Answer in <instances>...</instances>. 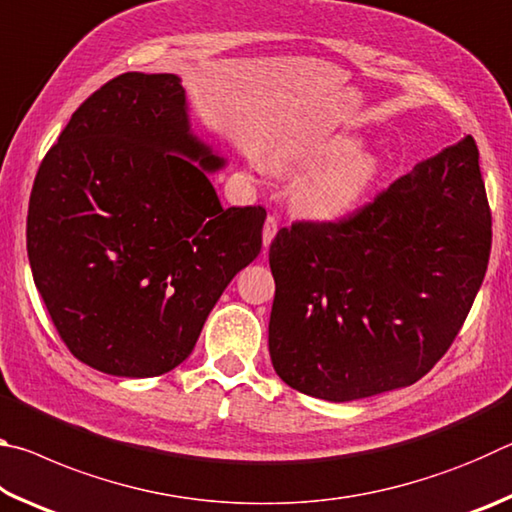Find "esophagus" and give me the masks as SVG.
<instances>
[{
	"label": "esophagus",
	"mask_w": 512,
	"mask_h": 512,
	"mask_svg": "<svg viewBox=\"0 0 512 512\" xmlns=\"http://www.w3.org/2000/svg\"><path fill=\"white\" fill-rule=\"evenodd\" d=\"M277 232V216L275 214H268L266 221H264V230H262V239H264V250L271 246V241Z\"/></svg>",
	"instance_id": "obj_1"
}]
</instances>
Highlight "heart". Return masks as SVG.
Listing matches in <instances>:
<instances>
[{
    "label": "heart",
    "instance_id": "obj_1",
    "mask_svg": "<svg viewBox=\"0 0 512 512\" xmlns=\"http://www.w3.org/2000/svg\"><path fill=\"white\" fill-rule=\"evenodd\" d=\"M318 167L296 189V203L305 214L320 221H336L352 214L366 201L379 178V160L366 149H357L350 137H332L305 155Z\"/></svg>",
    "mask_w": 512,
    "mask_h": 512
}]
</instances>
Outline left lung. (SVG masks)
Returning a JSON list of instances; mask_svg holds the SVG:
<instances>
[{
    "label": "left lung",
    "mask_w": 512,
    "mask_h": 512,
    "mask_svg": "<svg viewBox=\"0 0 512 512\" xmlns=\"http://www.w3.org/2000/svg\"><path fill=\"white\" fill-rule=\"evenodd\" d=\"M490 246L472 135L339 221L282 228L268 250L275 372L329 402L415 384L461 332Z\"/></svg>",
    "instance_id": "left-lung-1"
}]
</instances>
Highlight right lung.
I'll use <instances>...</instances> for the list:
<instances>
[{"mask_svg":"<svg viewBox=\"0 0 512 512\" xmlns=\"http://www.w3.org/2000/svg\"><path fill=\"white\" fill-rule=\"evenodd\" d=\"M219 167L189 131L176 74L101 85L47 151L27 253L51 323L85 366L115 377L173 370L259 255L266 210H223L207 176Z\"/></svg>","mask_w":512,"mask_h":512,"instance_id":"right-lung-1","label":"right lung"}]
</instances>
